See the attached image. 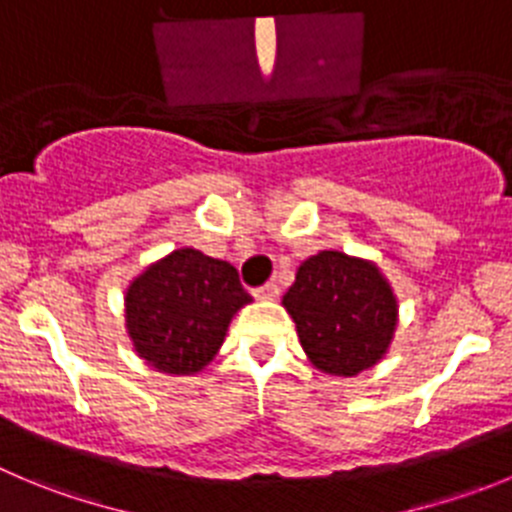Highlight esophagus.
I'll return each mask as SVG.
<instances>
[{"mask_svg": "<svg viewBox=\"0 0 512 512\" xmlns=\"http://www.w3.org/2000/svg\"><path fill=\"white\" fill-rule=\"evenodd\" d=\"M278 295H280L278 283H267V285H262V288L255 290L257 300H278Z\"/></svg>", "mask_w": 512, "mask_h": 512, "instance_id": "esophagus-1", "label": "esophagus"}]
</instances>
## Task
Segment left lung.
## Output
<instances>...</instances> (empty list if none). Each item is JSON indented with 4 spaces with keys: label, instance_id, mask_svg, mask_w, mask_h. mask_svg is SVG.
<instances>
[{
    "label": "left lung",
    "instance_id": "8db88e82",
    "mask_svg": "<svg viewBox=\"0 0 512 512\" xmlns=\"http://www.w3.org/2000/svg\"><path fill=\"white\" fill-rule=\"evenodd\" d=\"M283 308L310 364L346 379L374 369L399 326V300L381 267L338 250L300 262Z\"/></svg>",
    "mask_w": 512,
    "mask_h": 512
}]
</instances>
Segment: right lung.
I'll use <instances>...</instances> for the list:
<instances>
[{
    "label": "right lung",
    "mask_w": 512,
    "mask_h": 512,
    "mask_svg": "<svg viewBox=\"0 0 512 512\" xmlns=\"http://www.w3.org/2000/svg\"><path fill=\"white\" fill-rule=\"evenodd\" d=\"M250 303L229 262L179 247L128 283L126 336L136 356L159 374L194 376L212 364L232 318Z\"/></svg>",
    "instance_id": "right-lung-1"
}]
</instances>
